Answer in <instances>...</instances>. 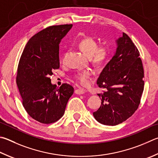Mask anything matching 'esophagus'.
<instances>
[{
  "label": "esophagus",
  "mask_w": 158,
  "mask_h": 158,
  "mask_svg": "<svg viewBox=\"0 0 158 158\" xmlns=\"http://www.w3.org/2000/svg\"><path fill=\"white\" fill-rule=\"evenodd\" d=\"M74 93H75L77 94H83L85 93V90H84V89L79 88L74 90Z\"/></svg>",
  "instance_id": "esophagus-1"
}]
</instances>
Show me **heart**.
Returning <instances> with one entry per match:
<instances>
[{"mask_svg": "<svg viewBox=\"0 0 158 158\" xmlns=\"http://www.w3.org/2000/svg\"><path fill=\"white\" fill-rule=\"evenodd\" d=\"M78 47L83 52L90 56L93 64L96 65H103L106 63L110 54V48L106 44L98 45V43L93 37L88 36L79 41ZM67 52H64L61 56V62L65 61ZM94 73L90 70H83L74 74V78L79 84L84 87H88L92 82Z\"/></svg>", "mask_w": 158, "mask_h": 158, "instance_id": "obj_1", "label": "heart"}]
</instances>
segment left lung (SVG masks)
I'll return each instance as SVG.
<instances>
[{
  "instance_id": "8db88e82",
  "label": "left lung",
  "mask_w": 158,
  "mask_h": 158,
  "mask_svg": "<svg viewBox=\"0 0 158 158\" xmlns=\"http://www.w3.org/2000/svg\"><path fill=\"white\" fill-rule=\"evenodd\" d=\"M113 58L100 74L97 84L106 88L101 106L93 115L102 124L115 126L133 115L144 90V68L139 52L127 34L117 40Z\"/></svg>"
}]
</instances>
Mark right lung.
Masks as SVG:
<instances>
[{
	"label": "right lung",
	"mask_w": 158,
	"mask_h": 158,
	"mask_svg": "<svg viewBox=\"0 0 158 158\" xmlns=\"http://www.w3.org/2000/svg\"><path fill=\"white\" fill-rule=\"evenodd\" d=\"M73 25L45 28L28 41L19 60L16 84L23 106L28 114L42 124H49L61 118L73 87L51 84L50 76L59 68V44Z\"/></svg>",
	"instance_id": "obj_1"
}]
</instances>
